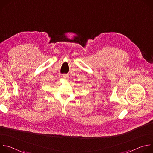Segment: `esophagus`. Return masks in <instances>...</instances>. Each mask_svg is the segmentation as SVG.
<instances>
[{
  "label": "esophagus",
  "instance_id": "34e87169",
  "mask_svg": "<svg viewBox=\"0 0 153 153\" xmlns=\"http://www.w3.org/2000/svg\"><path fill=\"white\" fill-rule=\"evenodd\" d=\"M63 78L65 80H68L69 76L67 74H64V75H63Z\"/></svg>",
  "mask_w": 153,
  "mask_h": 153
}]
</instances>
